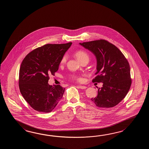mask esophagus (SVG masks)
Listing matches in <instances>:
<instances>
[{
  "label": "esophagus",
  "mask_w": 149,
  "mask_h": 149,
  "mask_svg": "<svg viewBox=\"0 0 149 149\" xmlns=\"http://www.w3.org/2000/svg\"><path fill=\"white\" fill-rule=\"evenodd\" d=\"M77 87H79V88L82 89H86L87 87L85 86H80V85H78L77 86Z\"/></svg>",
  "instance_id": "obj_1"
}]
</instances>
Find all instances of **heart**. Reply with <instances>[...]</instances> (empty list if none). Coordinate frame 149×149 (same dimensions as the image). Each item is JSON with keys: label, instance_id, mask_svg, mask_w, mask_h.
I'll return each instance as SVG.
<instances>
[{"label": "heart", "instance_id": "obj_1", "mask_svg": "<svg viewBox=\"0 0 149 149\" xmlns=\"http://www.w3.org/2000/svg\"><path fill=\"white\" fill-rule=\"evenodd\" d=\"M76 56L80 62H82L83 61L86 60H89V56L88 53L85 51H82V50L77 51L76 53ZM67 56L66 55H65L62 58V60L61 61V63L63 64L65 63V62L67 61ZM72 77L73 79H75L77 81H81V78L79 76H77V75L72 76Z\"/></svg>", "mask_w": 149, "mask_h": 149}]
</instances>
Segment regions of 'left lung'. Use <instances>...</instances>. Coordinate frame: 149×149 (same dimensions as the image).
I'll list each match as a JSON object with an SVG mask.
<instances>
[{
    "instance_id": "1",
    "label": "left lung",
    "mask_w": 149,
    "mask_h": 149,
    "mask_svg": "<svg viewBox=\"0 0 149 149\" xmlns=\"http://www.w3.org/2000/svg\"><path fill=\"white\" fill-rule=\"evenodd\" d=\"M92 52L97 61L93 82H102L97 95L91 98L100 108H112L119 103L130 90L132 79L128 61L118 48L109 41L100 39L80 43Z\"/></svg>"
}]
</instances>
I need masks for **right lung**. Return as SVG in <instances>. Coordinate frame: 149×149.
<instances>
[{
	"label": "right lung",
	"mask_w": 149,
	"mask_h": 149,
	"mask_svg": "<svg viewBox=\"0 0 149 149\" xmlns=\"http://www.w3.org/2000/svg\"><path fill=\"white\" fill-rule=\"evenodd\" d=\"M72 42L46 44L30 52L23 59L19 71V88L25 101L36 111H53L63 95L65 88L48 84L54 76L62 58Z\"/></svg>",
	"instance_id": "add662e5"
}]
</instances>
